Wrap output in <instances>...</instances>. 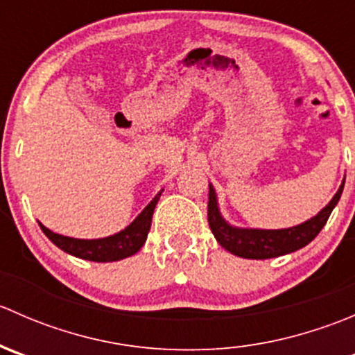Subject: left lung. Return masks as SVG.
Listing matches in <instances>:
<instances>
[{
    "label": "left lung",
    "mask_w": 355,
    "mask_h": 355,
    "mask_svg": "<svg viewBox=\"0 0 355 355\" xmlns=\"http://www.w3.org/2000/svg\"><path fill=\"white\" fill-rule=\"evenodd\" d=\"M345 178L338 187L336 194L330 202L316 214L304 223L288 228H278V230H266V228H247L235 227L227 218L221 214L218 196L213 184H209V200H207V221L213 232L214 239L223 249L232 252L234 256L244 257V259H270V257L285 256V254L295 252L302 249L316 239L321 228L327 225L331 211L338 204L340 196L343 192Z\"/></svg>",
    "instance_id": "8db88e82"
}]
</instances>
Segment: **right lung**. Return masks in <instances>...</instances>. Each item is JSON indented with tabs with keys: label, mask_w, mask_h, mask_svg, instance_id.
<instances>
[{
	"label": "right lung",
	"mask_w": 355,
	"mask_h": 355,
	"mask_svg": "<svg viewBox=\"0 0 355 355\" xmlns=\"http://www.w3.org/2000/svg\"><path fill=\"white\" fill-rule=\"evenodd\" d=\"M161 194H163V189L157 192L151 202L141 211V214L128 227H125L118 234L110 235V237L75 239L55 234V232L46 228L42 223H39V227H41V230L44 232V235L53 244L60 247L63 252L70 254V256L80 257V259L85 261H94V263H113V261H120L125 259V257L134 256L146 244L149 228H151L153 213H155V207Z\"/></svg>",
	"instance_id": "1"
}]
</instances>
